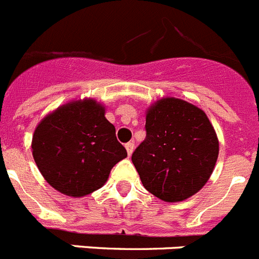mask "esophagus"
<instances>
[{
	"label": "esophagus",
	"instance_id": "1",
	"mask_svg": "<svg viewBox=\"0 0 259 259\" xmlns=\"http://www.w3.org/2000/svg\"><path fill=\"white\" fill-rule=\"evenodd\" d=\"M125 148H126V151H127V155L132 156L133 151H134V143H133V142H129V143L125 144Z\"/></svg>",
	"mask_w": 259,
	"mask_h": 259
}]
</instances>
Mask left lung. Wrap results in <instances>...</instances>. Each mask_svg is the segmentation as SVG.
<instances>
[{
  "label": "left lung",
  "instance_id": "obj_1",
  "mask_svg": "<svg viewBox=\"0 0 259 259\" xmlns=\"http://www.w3.org/2000/svg\"><path fill=\"white\" fill-rule=\"evenodd\" d=\"M146 139L132 156L144 188L166 202L199 192L215 166L220 142L206 113L183 99H158L146 112Z\"/></svg>",
  "mask_w": 259,
  "mask_h": 259
}]
</instances>
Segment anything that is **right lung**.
<instances>
[{
	"label": "right lung",
	"mask_w": 259,
	"mask_h": 259,
	"mask_svg": "<svg viewBox=\"0 0 259 259\" xmlns=\"http://www.w3.org/2000/svg\"><path fill=\"white\" fill-rule=\"evenodd\" d=\"M104 115L103 104L85 98L58 107L39 121L32 155L51 187L67 196H86L99 190L111 169L126 157Z\"/></svg>",
	"instance_id": "1"
}]
</instances>
